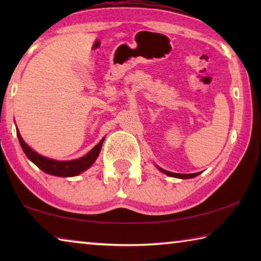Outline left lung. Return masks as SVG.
I'll list each match as a JSON object with an SVG mask.
<instances>
[{
  "mask_svg": "<svg viewBox=\"0 0 261 261\" xmlns=\"http://www.w3.org/2000/svg\"><path fill=\"white\" fill-rule=\"evenodd\" d=\"M159 169H160L163 174H166L168 176H171V177H177V178H192V177H196V176L199 175L200 173H196V174H175V173H170V171H167L165 169H162V168L158 167Z\"/></svg>",
  "mask_w": 261,
  "mask_h": 261,
  "instance_id": "obj_1",
  "label": "left lung"
}]
</instances>
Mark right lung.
I'll return each instance as SVG.
<instances>
[{
	"label": "right lung",
	"mask_w": 261,
	"mask_h": 261,
	"mask_svg": "<svg viewBox=\"0 0 261 261\" xmlns=\"http://www.w3.org/2000/svg\"><path fill=\"white\" fill-rule=\"evenodd\" d=\"M17 136H18L20 146L23 148L24 153L26 154L31 161H32L35 166L40 168L42 171L54 175V176H60V177H71V176L79 175L83 171L88 169L92 165H93L94 161L98 158L99 153L101 151V146H102L103 139L100 140L98 145L91 149L86 155H84L81 159H77V160L72 161H56L51 160V159H48L45 156H41L40 154L34 152L32 148L28 146V144L25 143L21 138V136L18 131H17Z\"/></svg>",
	"instance_id": "obj_1"
}]
</instances>
